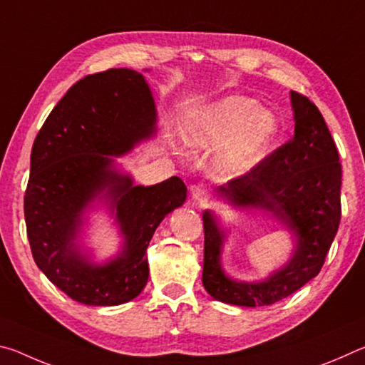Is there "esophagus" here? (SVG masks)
Returning a JSON list of instances; mask_svg holds the SVG:
<instances>
[{
	"mask_svg": "<svg viewBox=\"0 0 365 365\" xmlns=\"http://www.w3.org/2000/svg\"><path fill=\"white\" fill-rule=\"evenodd\" d=\"M191 200L193 201H196V202H205L206 201V197H207V190H206V187L205 185H193V187H191Z\"/></svg>",
	"mask_w": 365,
	"mask_h": 365,
	"instance_id": "1",
	"label": "esophagus"
}]
</instances>
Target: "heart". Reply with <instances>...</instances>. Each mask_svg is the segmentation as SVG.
Instances as JSON below:
<instances>
[{
    "mask_svg": "<svg viewBox=\"0 0 365 365\" xmlns=\"http://www.w3.org/2000/svg\"><path fill=\"white\" fill-rule=\"evenodd\" d=\"M279 133V120L256 100L227 95L196 110L183 130L185 145L209 151L217 148L214 172L222 178L248 174L261 163Z\"/></svg>",
    "mask_w": 365,
    "mask_h": 365,
    "instance_id": "heart-1",
    "label": "heart"
}]
</instances>
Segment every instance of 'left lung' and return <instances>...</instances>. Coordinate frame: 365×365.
<instances>
[{
	"label": "left lung",
	"instance_id": "left-lung-1",
	"mask_svg": "<svg viewBox=\"0 0 365 365\" xmlns=\"http://www.w3.org/2000/svg\"><path fill=\"white\" fill-rule=\"evenodd\" d=\"M294 135L248 174L217 187L220 201L240 212H261L292 233L288 261L262 280L227 275L222 251L228 228L214 211L202 212V285L214 299L232 306H269L304 287L322 269L341 219V164L336 146L316 104L289 93Z\"/></svg>",
	"mask_w": 365,
	"mask_h": 365
}]
</instances>
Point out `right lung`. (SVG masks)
Wrapping results in <instances>:
<instances>
[{
    "label": "right lung",
    "instance_id": "1",
    "mask_svg": "<svg viewBox=\"0 0 365 365\" xmlns=\"http://www.w3.org/2000/svg\"><path fill=\"white\" fill-rule=\"evenodd\" d=\"M156 123L143 73L109 69L78 80L36 135L24 197L27 237L38 269L73 301L119 306L137 298L150 277L146 250L154 232L187 200L178 177L135 185L117 163L153 138ZM100 205L123 243L117 255L96 263L83 233L88 212Z\"/></svg>",
    "mask_w": 365,
    "mask_h": 365
}]
</instances>
